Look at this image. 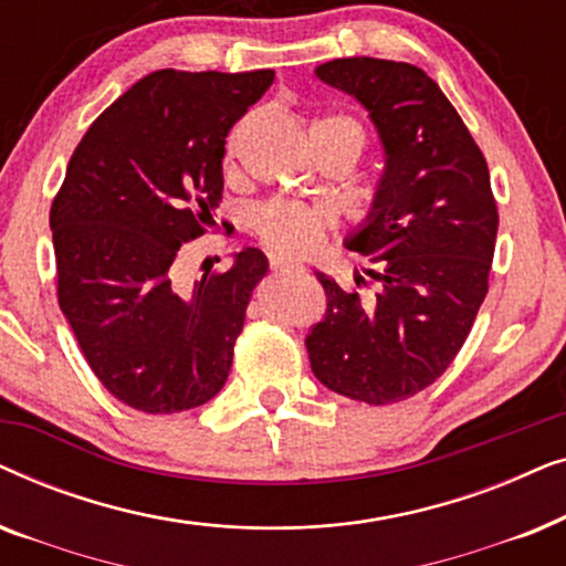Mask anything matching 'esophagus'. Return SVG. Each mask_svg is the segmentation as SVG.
Segmentation results:
<instances>
[{
	"mask_svg": "<svg viewBox=\"0 0 566 566\" xmlns=\"http://www.w3.org/2000/svg\"><path fill=\"white\" fill-rule=\"evenodd\" d=\"M293 268H296V262L289 258H281V254H273V258H270V270H273V273H283V270H293Z\"/></svg>",
	"mask_w": 566,
	"mask_h": 566,
	"instance_id": "esophagus-1",
	"label": "esophagus"
}]
</instances>
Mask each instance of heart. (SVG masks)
<instances>
[{"label":"heart","instance_id":"obj_1","mask_svg":"<svg viewBox=\"0 0 566 566\" xmlns=\"http://www.w3.org/2000/svg\"><path fill=\"white\" fill-rule=\"evenodd\" d=\"M312 130L314 134L337 136L339 142L350 144L358 157L363 146H366L363 128L353 118H347V115H324V118L314 120ZM231 151H234V138L229 144V154ZM327 223V213L319 211V208L291 203V200H275V203L258 208V213H254L258 237L270 250L289 254V258H306V254H312L322 244Z\"/></svg>","mask_w":566,"mask_h":566}]
</instances>
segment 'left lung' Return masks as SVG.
<instances>
[{"mask_svg":"<svg viewBox=\"0 0 566 566\" xmlns=\"http://www.w3.org/2000/svg\"><path fill=\"white\" fill-rule=\"evenodd\" d=\"M316 76L366 107L384 146L374 206L345 247L368 258L355 289L316 273L327 312L306 335L327 389L391 405L428 389L467 343L490 289L497 203L461 115L422 69L335 59Z\"/></svg>","mask_w":566,"mask_h":566,"instance_id":"1","label":"left lung"}]
</instances>
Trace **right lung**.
Listing matches in <instances>:
<instances>
[{
	"label": "right lung",
	"instance_id": "right-lung-1",
	"mask_svg": "<svg viewBox=\"0 0 566 566\" xmlns=\"http://www.w3.org/2000/svg\"><path fill=\"white\" fill-rule=\"evenodd\" d=\"M273 80V69L151 72L69 159L51 206L59 306L99 384L138 412H185L227 384L268 258L244 247L192 285L175 258L216 227L223 144Z\"/></svg>",
	"mask_w": 566,
	"mask_h": 566
}]
</instances>
